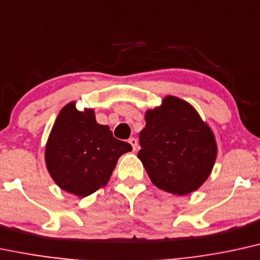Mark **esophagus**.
<instances>
[{"label": "esophagus", "instance_id": "esophagus-1", "mask_svg": "<svg viewBox=\"0 0 260 260\" xmlns=\"http://www.w3.org/2000/svg\"><path fill=\"white\" fill-rule=\"evenodd\" d=\"M128 143L132 145L133 150H137V146H138V140H137L136 138H129V139H128Z\"/></svg>", "mask_w": 260, "mask_h": 260}]
</instances>
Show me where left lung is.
I'll use <instances>...</instances> for the list:
<instances>
[{"mask_svg":"<svg viewBox=\"0 0 260 260\" xmlns=\"http://www.w3.org/2000/svg\"><path fill=\"white\" fill-rule=\"evenodd\" d=\"M139 134L138 157L158 189L187 195L211 174L217 157L213 132L189 103L166 96L148 110Z\"/></svg>","mask_w":260,"mask_h":260,"instance_id":"8db88e82","label":"left lung"}]
</instances>
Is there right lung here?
I'll use <instances>...</instances> for the list:
<instances>
[{"label": "right lung", "mask_w": 260, "mask_h": 260, "mask_svg": "<svg viewBox=\"0 0 260 260\" xmlns=\"http://www.w3.org/2000/svg\"><path fill=\"white\" fill-rule=\"evenodd\" d=\"M132 150L131 144L96 123L94 111H79L69 103L59 112L46 145V165L57 185L86 198L110 179L117 160Z\"/></svg>", "instance_id": "right-lung-1"}]
</instances>
